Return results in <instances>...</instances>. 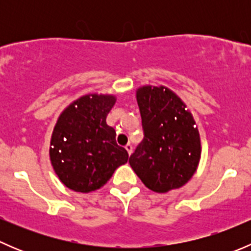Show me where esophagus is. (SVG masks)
<instances>
[{"label":"esophagus","instance_id":"esophagus-1","mask_svg":"<svg viewBox=\"0 0 251 251\" xmlns=\"http://www.w3.org/2000/svg\"><path fill=\"white\" fill-rule=\"evenodd\" d=\"M125 149H126V151L128 153V155H131V154H132V146H131V144H127V146L125 147Z\"/></svg>","mask_w":251,"mask_h":251}]
</instances>
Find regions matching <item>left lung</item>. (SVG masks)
<instances>
[{"mask_svg":"<svg viewBox=\"0 0 251 251\" xmlns=\"http://www.w3.org/2000/svg\"><path fill=\"white\" fill-rule=\"evenodd\" d=\"M144 138L130 156L131 168L144 186L166 193L184 186L198 169L201 135L183 100L165 86L136 91Z\"/></svg>","mask_w":251,"mask_h":251,"instance_id":"1","label":"left lung"}]
</instances>
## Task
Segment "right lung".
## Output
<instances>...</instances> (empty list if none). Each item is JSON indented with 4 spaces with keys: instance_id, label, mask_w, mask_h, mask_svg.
Here are the masks:
<instances>
[{
    "instance_id": "add662e5",
    "label": "right lung",
    "mask_w": 251,
    "mask_h": 251,
    "mask_svg": "<svg viewBox=\"0 0 251 251\" xmlns=\"http://www.w3.org/2000/svg\"><path fill=\"white\" fill-rule=\"evenodd\" d=\"M114 95L88 93L70 103L58 116L50 144V160L65 187L81 193L104 186L128 154L118 146L107 115Z\"/></svg>"
}]
</instances>
